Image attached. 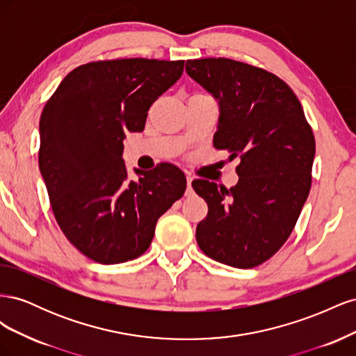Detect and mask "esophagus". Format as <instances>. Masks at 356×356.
<instances>
[{
	"mask_svg": "<svg viewBox=\"0 0 356 356\" xmlns=\"http://www.w3.org/2000/svg\"><path fill=\"white\" fill-rule=\"evenodd\" d=\"M191 182H193V178L190 175H187V195H191V193H193Z\"/></svg>",
	"mask_w": 356,
	"mask_h": 356,
	"instance_id": "obj_1",
	"label": "esophagus"
}]
</instances>
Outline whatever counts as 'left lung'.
Segmentation results:
<instances>
[{"label": "left lung", "mask_w": 356, "mask_h": 356, "mask_svg": "<svg viewBox=\"0 0 356 356\" xmlns=\"http://www.w3.org/2000/svg\"><path fill=\"white\" fill-rule=\"evenodd\" d=\"M186 71L218 101L213 147L241 157L234 187L191 182L208 203L196 241L215 261L260 266L286 242L309 196L314 132L293 89L272 72L225 58L187 60Z\"/></svg>", "instance_id": "8db88e82"}]
</instances>
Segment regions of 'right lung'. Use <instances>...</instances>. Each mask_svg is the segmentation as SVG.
I'll use <instances>...</instances> for the list:
<instances>
[{
    "label": "right lung",
    "instance_id": "add662e5",
    "mask_svg": "<svg viewBox=\"0 0 356 356\" xmlns=\"http://www.w3.org/2000/svg\"><path fill=\"white\" fill-rule=\"evenodd\" d=\"M184 71V60H96L72 70L40 118L38 165L51 211L67 239L90 260L118 264L143 255L156 222L184 195L170 163L135 169L129 179L126 132H143L149 106Z\"/></svg>",
    "mask_w": 356,
    "mask_h": 356
}]
</instances>
